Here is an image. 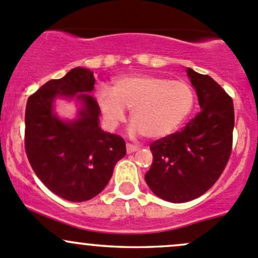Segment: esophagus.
Returning a JSON list of instances; mask_svg holds the SVG:
<instances>
[{"label": "esophagus", "instance_id": "34e87169", "mask_svg": "<svg viewBox=\"0 0 258 258\" xmlns=\"http://www.w3.org/2000/svg\"><path fill=\"white\" fill-rule=\"evenodd\" d=\"M139 149V147H137V145H134V144H132V143H128V144H126V152L129 153H134V152H137V150Z\"/></svg>", "mask_w": 258, "mask_h": 258}]
</instances>
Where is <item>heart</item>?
Listing matches in <instances>:
<instances>
[{"label": "heart", "mask_w": 258, "mask_h": 258, "mask_svg": "<svg viewBox=\"0 0 258 258\" xmlns=\"http://www.w3.org/2000/svg\"><path fill=\"white\" fill-rule=\"evenodd\" d=\"M96 98L110 128L123 123L125 109H129L133 130L149 139H163L177 132L190 115L196 101L187 81L144 74L116 78L111 90L99 86Z\"/></svg>", "instance_id": "heart-1"}]
</instances>
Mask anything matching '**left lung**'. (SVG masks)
Returning <instances> with one entry per match:
<instances>
[{
  "label": "left lung",
  "instance_id": "obj_1",
  "mask_svg": "<svg viewBox=\"0 0 258 258\" xmlns=\"http://www.w3.org/2000/svg\"><path fill=\"white\" fill-rule=\"evenodd\" d=\"M201 111L180 132L150 144L153 163L145 182L153 193L172 203L205 195L226 168L232 152V99L211 76L188 68Z\"/></svg>",
  "mask_w": 258,
  "mask_h": 258
}]
</instances>
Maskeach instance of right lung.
Masks as SVG:
<instances>
[{"label": "right lung", "mask_w": 258, "mask_h": 258, "mask_svg": "<svg viewBox=\"0 0 258 258\" xmlns=\"http://www.w3.org/2000/svg\"><path fill=\"white\" fill-rule=\"evenodd\" d=\"M94 84L89 69H73L32 94L25 113V149L32 169L51 192L71 202L98 196L126 154L123 138L99 126L100 109L89 94ZM57 97L81 101L75 121H61L53 113Z\"/></svg>", "instance_id": "obj_1"}]
</instances>
